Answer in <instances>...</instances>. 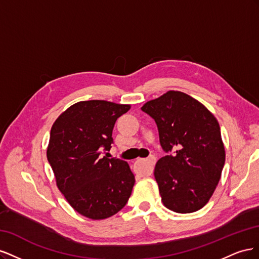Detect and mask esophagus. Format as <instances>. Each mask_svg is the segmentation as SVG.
Returning <instances> with one entry per match:
<instances>
[{"label":"esophagus","instance_id":"1","mask_svg":"<svg viewBox=\"0 0 259 259\" xmlns=\"http://www.w3.org/2000/svg\"><path fill=\"white\" fill-rule=\"evenodd\" d=\"M140 160H143L145 163H147L148 164V166H149V173H152L153 171V168H154V164H155V156H153V155H150L149 156V158H147V159H140Z\"/></svg>","mask_w":259,"mask_h":259}]
</instances>
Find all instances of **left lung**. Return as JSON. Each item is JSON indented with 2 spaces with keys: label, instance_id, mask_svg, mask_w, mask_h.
Returning a JSON list of instances; mask_svg holds the SVG:
<instances>
[{
  "label": "left lung",
  "instance_id": "obj_1",
  "mask_svg": "<svg viewBox=\"0 0 259 259\" xmlns=\"http://www.w3.org/2000/svg\"><path fill=\"white\" fill-rule=\"evenodd\" d=\"M142 110L154 120L167 154L154 168L163 204L182 214L199 210L214 193L225 165L216 117L197 99L177 91L148 101Z\"/></svg>",
  "mask_w": 259,
  "mask_h": 259
}]
</instances>
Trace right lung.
Segmentation results:
<instances>
[{
	"instance_id": "right-lung-1",
	"label": "right lung",
	"mask_w": 259,
	"mask_h": 259,
	"mask_svg": "<svg viewBox=\"0 0 259 259\" xmlns=\"http://www.w3.org/2000/svg\"><path fill=\"white\" fill-rule=\"evenodd\" d=\"M130 109L106 100L80 101L52 126L48 160L57 187L69 204L88 218L111 217L132 194L135 176L127 162L101 155L110 151L117 117Z\"/></svg>"
}]
</instances>
